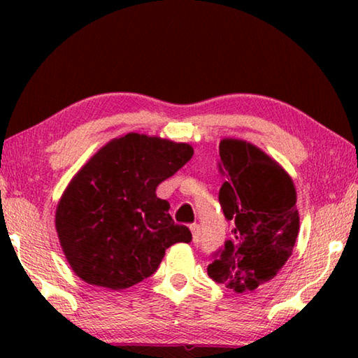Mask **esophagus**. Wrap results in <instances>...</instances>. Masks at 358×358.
I'll return each mask as SVG.
<instances>
[{"mask_svg":"<svg viewBox=\"0 0 358 358\" xmlns=\"http://www.w3.org/2000/svg\"><path fill=\"white\" fill-rule=\"evenodd\" d=\"M189 229H191V232H192L194 243H199V241H201V226H199V224H192Z\"/></svg>","mask_w":358,"mask_h":358,"instance_id":"esophagus-1","label":"esophagus"}]
</instances>
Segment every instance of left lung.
Listing matches in <instances>:
<instances>
[{
    "mask_svg": "<svg viewBox=\"0 0 358 358\" xmlns=\"http://www.w3.org/2000/svg\"><path fill=\"white\" fill-rule=\"evenodd\" d=\"M220 156L226 177L220 203L234 229L207 271L235 292H252L273 280L292 254L300 229L295 186L276 161L245 141L224 138Z\"/></svg>",
    "mask_w": 358,
    "mask_h": 358,
    "instance_id": "obj_1",
    "label": "left lung"
}]
</instances>
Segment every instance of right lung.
Here are the masks:
<instances>
[{
	"label": "right lung",
	"mask_w": 358,
	"mask_h": 358,
	"mask_svg": "<svg viewBox=\"0 0 358 358\" xmlns=\"http://www.w3.org/2000/svg\"><path fill=\"white\" fill-rule=\"evenodd\" d=\"M194 155L187 143L129 132L104 145L66 187L55 215L64 256L93 286L120 290L155 273L166 250L192 235L156 196Z\"/></svg>",
	"instance_id": "add662e5"
}]
</instances>
